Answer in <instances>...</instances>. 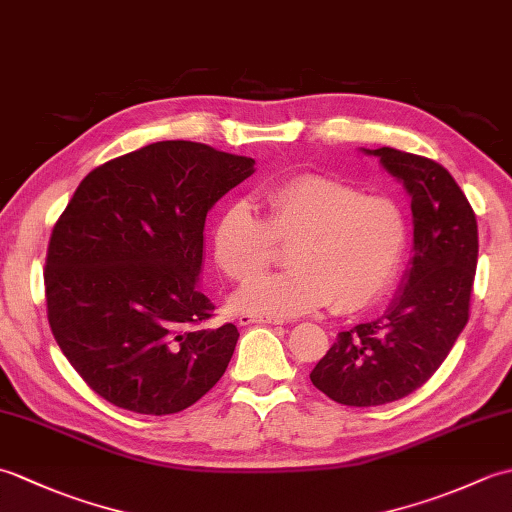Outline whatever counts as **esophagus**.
<instances>
[{
  "label": "esophagus",
  "instance_id": "34e87169",
  "mask_svg": "<svg viewBox=\"0 0 512 512\" xmlns=\"http://www.w3.org/2000/svg\"><path fill=\"white\" fill-rule=\"evenodd\" d=\"M250 323H270V325H281V323H284V319L262 317V314H250V312L239 314V325H250Z\"/></svg>",
  "mask_w": 512,
  "mask_h": 512
}]
</instances>
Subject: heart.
<instances>
[{
	"instance_id": "obj_1",
	"label": "heart",
	"mask_w": 512,
	"mask_h": 512,
	"mask_svg": "<svg viewBox=\"0 0 512 512\" xmlns=\"http://www.w3.org/2000/svg\"><path fill=\"white\" fill-rule=\"evenodd\" d=\"M264 206L266 220L248 202H233L211 231L217 266L239 284L270 266L275 238L295 242L290 270L237 292L233 306L242 312L299 317L330 303L343 314L365 310L385 295L405 259L409 217L394 195L299 173L268 187Z\"/></svg>"
}]
</instances>
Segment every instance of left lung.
Wrapping results in <instances>:
<instances>
[{"instance_id": "obj_1", "label": "left lung", "mask_w": 512, "mask_h": 512, "mask_svg": "<svg viewBox=\"0 0 512 512\" xmlns=\"http://www.w3.org/2000/svg\"><path fill=\"white\" fill-rule=\"evenodd\" d=\"M407 189L413 257L383 317L339 332L312 369V385L347 407H376L422 387L469 321L477 268V220L436 160L391 147L363 149Z\"/></svg>"}]
</instances>
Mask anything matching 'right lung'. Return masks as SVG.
Wrapping results in <instances>:
<instances>
[{
    "label": "right lung",
    "instance_id": "obj_1",
    "mask_svg": "<svg viewBox=\"0 0 512 512\" xmlns=\"http://www.w3.org/2000/svg\"><path fill=\"white\" fill-rule=\"evenodd\" d=\"M255 160L162 140L96 167L52 228L50 330L70 365L112 405L167 416L226 372L239 332L202 328L204 222Z\"/></svg>",
    "mask_w": 512,
    "mask_h": 512
}]
</instances>
